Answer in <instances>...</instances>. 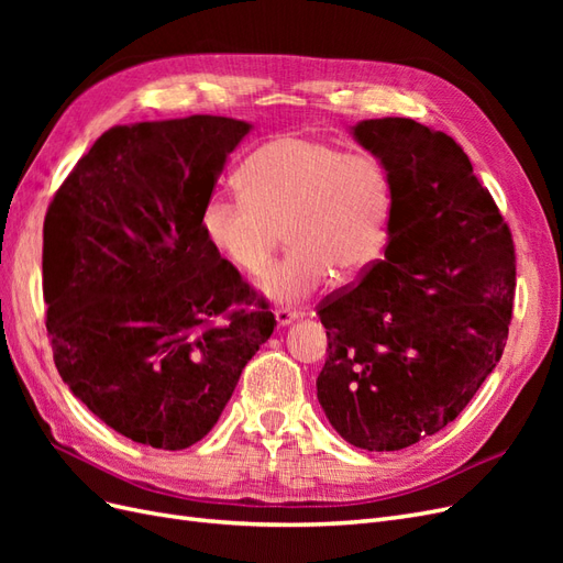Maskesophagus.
<instances>
[{"label":"esophagus","mask_w":563,"mask_h":563,"mask_svg":"<svg viewBox=\"0 0 563 563\" xmlns=\"http://www.w3.org/2000/svg\"><path fill=\"white\" fill-rule=\"evenodd\" d=\"M275 317H277V323H279V327H288V323L298 321L302 314H300V312H296V310H291V308H279V310L275 312Z\"/></svg>","instance_id":"34e87169"}]
</instances>
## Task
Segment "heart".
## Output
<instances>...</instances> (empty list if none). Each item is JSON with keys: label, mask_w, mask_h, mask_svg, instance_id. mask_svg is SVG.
I'll return each instance as SVG.
<instances>
[{"label": "heart", "mask_w": 563, "mask_h": 563, "mask_svg": "<svg viewBox=\"0 0 563 563\" xmlns=\"http://www.w3.org/2000/svg\"><path fill=\"white\" fill-rule=\"evenodd\" d=\"M240 197L211 195L199 230L242 277L261 275L279 244L291 246L269 267L261 291L269 300H302L340 277L362 275L378 258L389 216V180L368 155L312 135L288 133L261 145L240 168Z\"/></svg>", "instance_id": "obj_1"}]
</instances>
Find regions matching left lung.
I'll return each instance as SVG.
<instances>
[{"label": "left lung", "instance_id": "1", "mask_svg": "<svg viewBox=\"0 0 563 563\" xmlns=\"http://www.w3.org/2000/svg\"><path fill=\"white\" fill-rule=\"evenodd\" d=\"M352 139L389 180L385 261L319 305L329 360L317 399L364 451H401L444 430L500 362L515 246L496 201L451 135L406 117Z\"/></svg>", "mask_w": 563, "mask_h": 563}]
</instances>
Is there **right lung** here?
<instances>
[{"label":"right lung","instance_id":"1","mask_svg":"<svg viewBox=\"0 0 563 563\" xmlns=\"http://www.w3.org/2000/svg\"><path fill=\"white\" fill-rule=\"evenodd\" d=\"M251 129L216 114L112 126L46 211V331L60 378L108 428L152 449L207 437L277 327L261 300L236 310L253 288L199 230Z\"/></svg>","mask_w":563,"mask_h":563}]
</instances>
